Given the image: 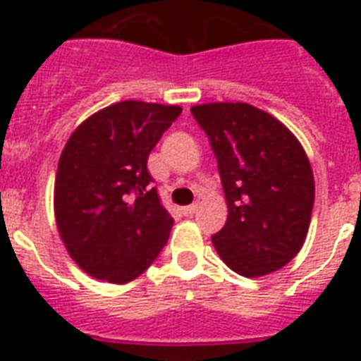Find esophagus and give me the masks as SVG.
I'll return each mask as SVG.
<instances>
[{
	"label": "esophagus",
	"instance_id": "esophagus-1",
	"mask_svg": "<svg viewBox=\"0 0 361 361\" xmlns=\"http://www.w3.org/2000/svg\"><path fill=\"white\" fill-rule=\"evenodd\" d=\"M198 209V204H189V206H185V208H181V212H183V215H192Z\"/></svg>",
	"mask_w": 361,
	"mask_h": 361
}]
</instances>
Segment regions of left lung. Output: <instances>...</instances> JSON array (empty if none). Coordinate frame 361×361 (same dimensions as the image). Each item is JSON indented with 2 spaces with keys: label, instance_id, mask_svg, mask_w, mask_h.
I'll list each match as a JSON object with an SVG mask.
<instances>
[{
  "label": "left lung",
  "instance_id": "8db88e82",
  "mask_svg": "<svg viewBox=\"0 0 361 361\" xmlns=\"http://www.w3.org/2000/svg\"><path fill=\"white\" fill-rule=\"evenodd\" d=\"M208 135L228 206L212 236L221 260L243 277H262L288 264L307 236L314 178L300 140L268 112L247 103L191 109Z\"/></svg>",
  "mask_w": 361,
  "mask_h": 361
}]
</instances>
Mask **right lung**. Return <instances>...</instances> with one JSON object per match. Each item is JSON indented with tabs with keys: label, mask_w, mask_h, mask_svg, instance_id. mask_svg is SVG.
Segmentation results:
<instances>
[{
	"label": "right lung",
	"mask_w": 361,
	"mask_h": 361,
	"mask_svg": "<svg viewBox=\"0 0 361 361\" xmlns=\"http://www.w3.org/2000/svg\"><path fill=\"white\" fill-rule=\"evenodd\" d=\"M180 114L176 104L120 101L82 121L65 144L56 225L71 258L95 279L125 285L166 245L174 219L149 189L147 157Z\"/></svg>",
	"instance_id": "add662e5"
}]
</instances>
